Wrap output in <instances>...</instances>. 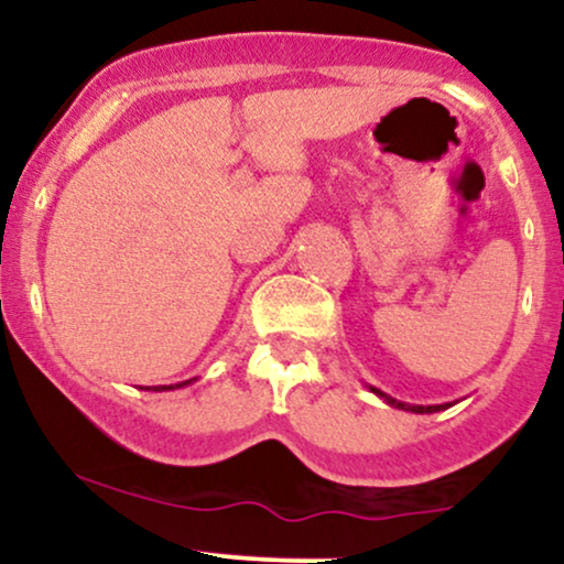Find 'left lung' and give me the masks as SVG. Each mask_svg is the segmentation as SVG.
<instances>
[{
  "label": "left lung",
  "instance_id": "1",
  "mask_svg": "<svg viewBox=\"0 0 564 564\" xmlns=\"http://www.w3.org/2000/svg\"><path fill=\"white\" fill-rule=\"evenodd\" d=\"M371 392H377L379 398H384L390 405L403 408V411H411V413H435V411H445V408H448V403H445V405H405V403H400V400L390 398V394H384L381 390H377V387H371Z\"/></svg>",
  "mask_w": 564,
  "mask_h": 564
}]
</instances>
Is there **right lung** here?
Masks as SVG:
<instances>
[{
  "mask_svg": "<svg viewBox=\"0 0 564 564\" xmlns=\"http://www.w3.org/2000/svg\"><path fill=\"white\" fill-rule=\"evenodd\" d=\"M193 379H187V381H180V384H161V387H153V392H164V390H177V387H185V384H191ZM145 390H151V387H145Z\"/></svg>",
  "mask_w": 564,
  "mask_h": 564,
  "instance_id": "add662e5",
  "label": "right lung"
}]
</instances>
